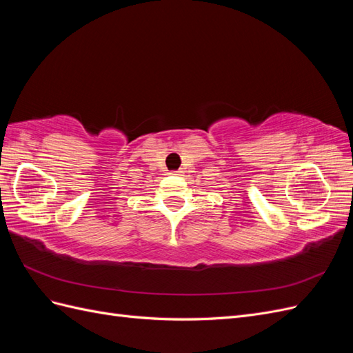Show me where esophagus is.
Wrapping results in <instances>:
<instances>
[{
	"label": "esophagus",
	"instance_id": "34e87169",
	"mask_svg": "<svg viewBox=\"0 0 353 353\" xmlns=\"http://www.w3.org/2000/svg\"><path fill=\"white\" fill-rule=\"evenodd\" d=\"M181 174H183V170H181V169L172 170V172H170V175H181Z\"/></svg>",
	"mask_w": 353,
	"mask_h": 353
}]
</instances>
